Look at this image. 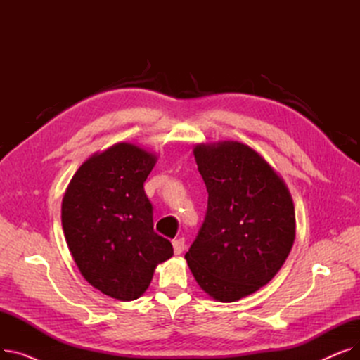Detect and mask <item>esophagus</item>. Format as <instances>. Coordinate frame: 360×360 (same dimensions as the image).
Here are the masks:
<instances>
[{
	"instance_id": "obj_1",
	"label": "esophagus",
	"mask_w": 360,
	"mask_h": 360,
	"mask_svg": "<svg viewBox=\"0 0 360 360\" xmlns=\"http://www.w3.org/2000/svg\"><path fill=\"white\" fill-rule=\"evenodd\" d=\"M172 245H174V252L176 255H179L185 250V239L184 238L175 239V240H172Z\"/></svg>"
}]
</instances>
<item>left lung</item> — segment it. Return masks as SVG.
<instances>
[{
	"label": "left lung",
	"mask_w": 360,
	"mask_h": 360,
	"mask_svg": "<svg viewBox=\"0 0 360 360\" xmlns=\"http://www.w3.org/2000/svg\"><path fill=\"white\" fill-rule=\"evenodd\" d=\"M209 202L185 254L198 286L219 302L257 292L285 264L296 236L288 185L258 151L239 141L197 144Z\"/></svg>",
	"instance_id": "obj_1"
}]
</instances>
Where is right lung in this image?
Returning a JSON list of instances; mask_svg holds the SVG:
<instances>
[{"label": "right lung", "mask_w": 360, "mask_h": 360, "mask_svg": "<svg viewBox=\"0 0 360 360\" xmlns=\"http://www.w3.org/2000/svg\"><path fill=\"white\" fill-rule=\"evenodd\" d=\"M158 156L132 143L91 155L71 178L61 205L68 250L90 285L118 300L139 299L172 243L153 231L144 181Z\"/></svg>", "instance_id": "add662e5"}]
</instances>
